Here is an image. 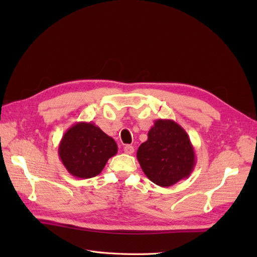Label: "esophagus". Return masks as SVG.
Here are the masks:
<instances>
[{
    "instance_id": "obj_1",
    "label": "esophagus",
    "mask_w": 257,
    "mask_h": 257,
    "mask_svg": "<svg viewBox=\"0 0 257 257\" xmlns=\"http://www.w3.org/2000/svg\"><path fill=\"white\" fill-rule=\"evenodd\" d=\"M123 150L126 154H133L134 153V147L131 146V145H127V146L124 147Z\"/></svg>"
}]
</instances>
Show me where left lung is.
<instances>
[{
  "label": "left lung",
  "mask_w": 257,
  "mask_h": 257,
  "mask_svg": "<svg viewBox=\"0 0 257 257\" xmlns=\"http://www.w3.org/2000/svg\"><path fill=\"white\" fill-rule=\"evenodd\" d=\"M137 160L148 179L167 188L189 178L196 165L188 133L174 120L159 119L139 146Z\"/></svg>",
  "instance_id": "8db88e82"
}]
</instances>
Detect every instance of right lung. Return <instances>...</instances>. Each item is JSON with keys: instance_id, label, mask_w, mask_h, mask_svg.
<instances>
[{"instance_id": "add662e5", "label": "right lung", "mask_w": 257, "mask_h": 257, "mask_svg": "<svg viewBox=\"0 0 257 257\" xmlns=\"http://www.w3.org/2000/svg\"><path fill=\"white\" fill-rule=\"evenodd\" d=\"M58 152L69 174L89 179L100 174L107 161L118 152V146L94 123L78 122L65 132Z\"/></svg>"}]
</instances>
